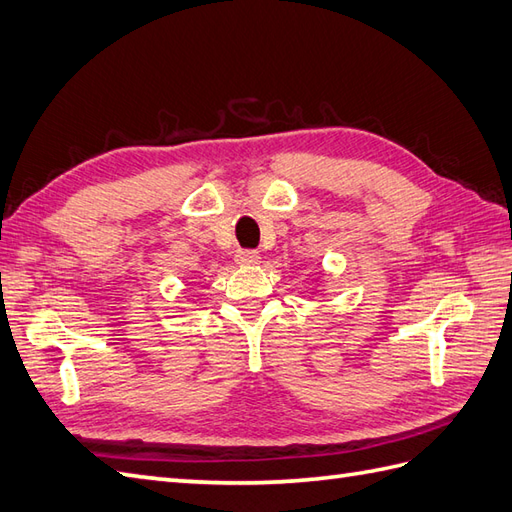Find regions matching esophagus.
Here are the masks:
<instances>
[{
  "instance_id": "obj_1",
  "label": "esophagus",
  "mask_w": 512,
  "mask_h": 512,
  "mask_svg": "<svg viewBox=\"0 0 512 512\" xmlns=\"http://www.w3.org/2000/svg\"><path fill=\"white\" fill-rule=\"evenodd\" d=\"M236 265L241 267H249V265H258L260 263V254L254 252V249H239V252L234 254Z\"/></svg>"
}]
</instances>
